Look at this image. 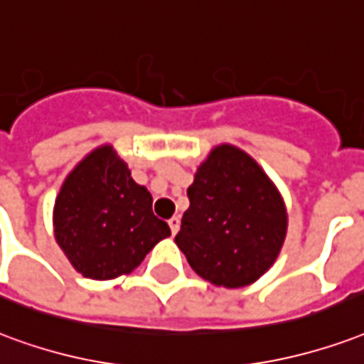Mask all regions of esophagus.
<instances>
[{"label":"esophagus","instance_id":"esophagus-1","mask_svg":"<svg viewBox=\"0 0 364 364\" xmlns=\"http://www.w3.org/2000/svg\"><path fill=\"white\" fill-rule=\"evenodd\" d=\"M179 225H181V220H179V216H173L171 220H169V230H171V233H177L179 231Z\"/></svg>","mask_w":364,"mask_h":364}]
</instances>
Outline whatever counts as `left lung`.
Wrapping results in <instances>:
<instances>
[{"instance_id":"obj_1","label":"left lung","mask_w":364,"mask_h":364,"mask_svg":"<svg viewBox=\"0 0 364 364\" xmlns=\"http://www.w3.org/2000/svg\"><path fill=\"white\" fill-rule=\"evenodd\" d=\"M187 195L175 243L200 278L237 289L270 270L287 235V208L252 156L218 144L196 168Z\"/></svg>"}]
</instances>
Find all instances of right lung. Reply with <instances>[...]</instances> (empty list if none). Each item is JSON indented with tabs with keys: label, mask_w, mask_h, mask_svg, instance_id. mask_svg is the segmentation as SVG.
Wrapping results in <instances>:
<instances>
[{
	"label": "right lung",
	"mask_w": 364,
	"mask_h": 364,
	"mask_svg": "<svg viewBox=\"0 0 364 364\" xmlns=\"http://www.w3.org/2000/svg\"><path fill=\"white\" fill-rule=\"evenodd\" d=\"M53 235L75 270L104 282L131 274L171 231L154 216L152 195L131 177L115 148L102 144L61 183Z\"/></svg>",
	"instance_id": "add662e5"
}]
</instances>
